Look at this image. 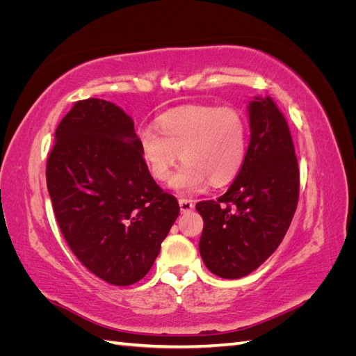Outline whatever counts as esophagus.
<instances>
[{"mask_svg": "<svg viewBox=\"0 0 356 356\" xmlns=\"http://www.w3.org/2000/svg\"><path fill=\"white\" fill-rule=\"evenodd\" d=\"M178 203H179L181 212H188L195 208V200H191V199H179Z\"/></svg>", "mask_w": 356, "mask_h": 356, "instance_id": "obj_1", "label": "esophagus"}]
</instances>
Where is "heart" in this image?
<instances>
[{
  "mask_svg": "<svg viewBox=\"0 0 356 356\" xmlns=\"http://www.w3.org/2000/svg\"><path fill=\"white\" fill-rule=\"evenodd\" d=\"M157 131H138L139 152L149 174L166 181L177 161H186L170 186L181 193L202 188L209 181L222 186L241 170L248 147L243 115L232 106L187 105L161 114Z\"/></svg>",
  "mask_w": 356,
  "mask_h": 356,
  "instance_id": "heart-1",
  "label": "heart"
}]
</instances>
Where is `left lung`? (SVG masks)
<instances>
[{
    "label": "left lung",
    "mask_w": 356,
    "mask_h": 356,
    "mask_svg": "<svg viewBox=\"0 0 356 356\" xmlns=\"http://www.w3.org/2000/svg\"><path fill=\"white\" fill-rule=\"evenodd\" d=\"M248 114L251 139L238 177L217 200L196 204L202 260L224 279L250 275L276 251L298 202L300 172L284 114L270 96H255Z\"/></svg>",
    "instance_id": "1"
}]
</instances>
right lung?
Returning <instances> with one entry per match:
<instances>
[{
	"label": "right lung",
	"instance_id": "1",
	"mask_svg": "<svg viewBox=\"0 0 356 356\" xmlns=\"http://www.w3.org/2000/svg\"><path fill=\"white\" fill-rule=\"evenodd\" d=\"M47 190L74 255L102 281L143 279L179 213L139 152L132 117L113 102H75L55 132Z\"/></svg>",
	"mask_w": 356,
	"mask_h": 356
}]
</instances>
